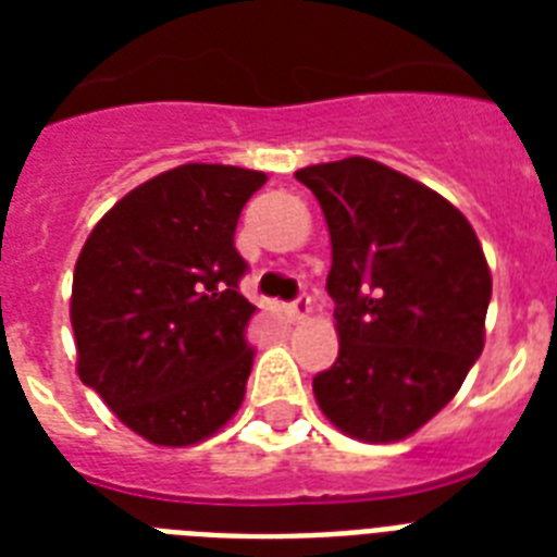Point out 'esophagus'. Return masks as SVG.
I'll return each mask as SVG.
<instances>
[{"instance_id": "1", "label": "esophagus", "mask_w": 557, "mask_h": 557, "mask_svg": "<svg viewBox=\"0 0 557 557\" xmlns=\"http://www.w3.org/2000/svg\"><path fill=\"white\" fill-rule=\"evenodd\" d=\"M286 312L292 321H306L309 312H312V300H309V295H297L295 300L286 306Z\"/></svg>"}]
</instances>
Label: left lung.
I'll return each instance as SVG.
<instances>
[{
	"mask_svg": "<svg viewBox=\"0 0 557 557\" xmlns=\"http://www.w3.org/2000/svg\"><path fill=\"white\" fill-rule=\"evenodd\" d=\"M330 225L338 358L312 379L335 428L396 442L448 405L483 352L492 274L474 227L370 159L297 170Z\"/></svg>",
	"mask_w": 557,
	"mask_h": 557,
	"instance_id": "obj_1",
	"label": "left lung"
}]
</instances>
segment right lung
<instances>
[{
	"label": "right lung",
	"mask_w": 557,
	"mask_h": 557,
	"mask_svg": "<svg viewBox=\"0 0 557 557\" xmlns=\"http://www.w3.org/2000/svg\"><path fill=\"white\" fill-rule=\"evenodd\" d=\"M265 173L185 164L100 219L74 265L77 372L126 428L182 448L243 405L253 352L234 234Z\"/></svg>",
	"instance_id": "1"
}]
</instances>
